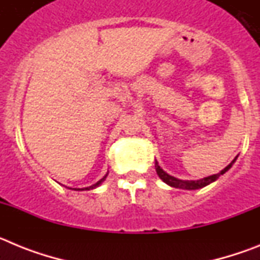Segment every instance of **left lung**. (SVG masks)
<instances>
[{
    "label": "left lung",
    "instance_id": "8db88e82",
    "mask_svg": "<svg viewBox=\"0 0 260 260\" xmlns=\"http://www.w3.org/2000/svg\"><path fill=\"white\" fill-rule=\"evenodd\" d=\"M237 160V157L234 158L233 161L228 165V167H225L220 173L217 174H212V176H208V177H204L202 180H197V181H185V180H180V178H176V177L171 176V174H168L167 172L162 171L160 165H158L157 161H155V169H156V173L157 176L160 177L162 180V182H165L167 185L172 186V187H176V189H183V190H198L204 187V186L210 185V183L215 182L220 176L225 173V172H228L229 169L232 168V165L234 164V161Z\"/></svg>",
    "mask_w": 260,
    "mask_h": 260
}]
</instances>
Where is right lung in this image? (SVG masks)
<instances>
[{"label": "right lung", "mask_w": 260, "mask_h": 260, "mask_svg": "<svg viewBox=\"0 0 260 260\" xmlns=\"http://www.w3.org/2000/svg\"><path fill=\"white\" fill-rule=\"evenodd\" d=\"M107 176H108V173L105 174L104 177H103L102 180L98 181V182H96V183H93L92 186H88V187H84V189H73V190H77V191H80V190H93V189H96V187H98V186H100V185H102L103 182H104L105 178H107Z\"/></svg>", "instance_id": "add662e5"}]
</instances>
